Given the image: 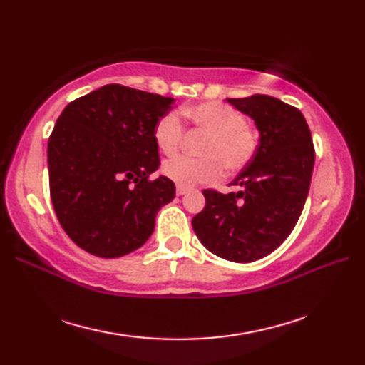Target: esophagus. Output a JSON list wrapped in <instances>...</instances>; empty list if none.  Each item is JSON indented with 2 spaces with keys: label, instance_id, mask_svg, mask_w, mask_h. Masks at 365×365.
<instances>
[{
  "label": "esophagus",
  "instance_id": "1",
  "mask_svg": "<svg viewBox=\"0 0 365 365\" xmlns=\"http://www.w3.org/2000/svg\"><path fill=\"white\" fill-rule=\"evenodd\" d=\"M175 191H177V196H183L185 192L188 191V188L187 187H182V185H177V188H175Z\"/></svg>",
  "mask_w": 365,
  "mask_h": 365
}]
</instances>
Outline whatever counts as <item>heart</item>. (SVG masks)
I'll return each instance as SVG.
<instances>
[{
    "label": "heart",
    "mask_w": 365,
    "mask_h": 365,
    "mask_svg": "<svg viewBox=\"0 0 365 365\" xmlns=\"http://www.w3.org/2000/svg\"><path fill=\"white\" fill-rule=\"evenodd\" d=\"M182 114L208 135L200 149L202 158L175 157L163 165V174L182 187L213 182L222 175L224 169L227 173H238L257 153L259 131L247 125L246 115L235 108L207 102L185 106ZM183 135L185 127L177 111L163 114L155 123L153 139L163 153L174 155L180 149Z\"/></svg>",
    "instance_id": "1"
}]
</instances>
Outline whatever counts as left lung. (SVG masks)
<instances>
[{
	"instance_id": "obj_1",
	"label": "left lung",
	"mask_w": 365,
	"mask_h": 365,
	"mask_svg": "<svg viewBox=\"0 0 365 365\" xmlns=\"http://www.w3.org/2000/svg\"><path fill=\"white\" fill-rule=\"evenodd\" d=\"M227 102L254 119L260 144L230 183L242 191H202L205 207L192 218V229L208 251L246 263L273 252L292 234L311 187L315 149L298 108L262 94Z\"/></svg>"
}]
</instances>
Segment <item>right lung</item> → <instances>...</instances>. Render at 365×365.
Masks as SVG:
<instances>
[{
	"label": "right lung",
	"mask_w": 365,
	"mask_h": 365,
	"mask_svg": "<svg viewBox=\"0 0 365 365\" xmlns=\"http://www.w3.org/2000/svg\"><path fill=\"white\" fill-rule=\"evenodd\" d=\"M175 102L122 84L73 100L48 139L50 197L59 224L92 255L115 259L141 247L175 185L160 166L155 123Z\"/></svg>",
	"instance_id": "obj_1"
}]
</instances>
